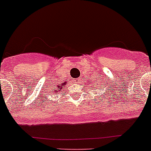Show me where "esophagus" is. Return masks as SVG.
<instances>
[{"label": "esophagus", "mask_w": 151, "mask_h": 151, "mask_svg": "<svg viewBox=\"0 0 151 151\" xmlns=\"http://www.w3.org/2000/svg\"><path fill=\"white\" fill-rule=\"evenodd\" d=\"M74 82L75 83H78V82H79V79H78V78H76V79L74 80Z\"/></svg>", "instance_id": "esophagus-1"}]
</instances>
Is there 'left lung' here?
<instances>
[{
	"mask_svg": "<svg viewBox=\"0 0 151 151\" xmlns=\"http://www.w3.org/2000/svg\"><path fill=\"white\" fill-rule=\"evenodd\" d=\"M94 84H95V83H94Z\"/></svg>",
	"mask_w": 151,
	"mask_h": 151,
	"instance_id": "1",
	"label": "left lung"
}]
</instances>
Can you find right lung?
I'll return each instance as SVG.
<instances>
[{
    "label": "right lung",
    "mask_w": 151,
    "mask_h": 151,
    "mask_svg": "<svg viewBox=\"0 0 151 151\" xmlns=\"http://www.w3.org/2000/svg\"><path fill=\"white\" fill-rule=\"evenodd\" d=\"M66 83H60V84H55L54 85V86L52 87V90H51V92L53 93H55V92H59V91H60V90L62 89V88H63V86L64 85H66Z\"/></svg>",
    "instance_id": "right-lung-1"
}]
</instances>
